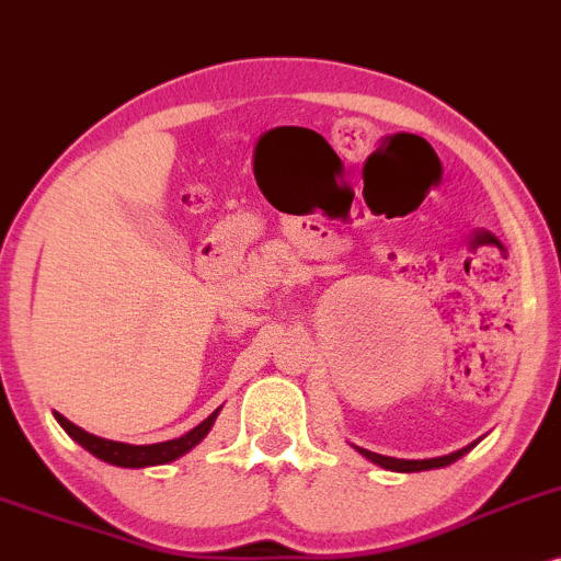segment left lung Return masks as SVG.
<instances>
[{
    "mask_svg": "<svg viewBox=\"0 0 561 561\" xmlns=\"http://www.w3.org/2000/svg\"><path fill=\"white\" fill-rule=\"evenodd\" d=\"M471 448H474V443L467 445V448L456 450V453H448V456L424 458V461H408V458H392V456H381V453H370V450H365V448H357V445H355V450L360 453V456L368 458V461H374L376 467H381V469H389V471H408V474H411V471H426V469H443V467H448V463L458 461V458H461L463 453H469Z\"/></svg>",
    "mask_w": 561,
    "mask_h": 561,
    "instance_id": "1",
    "label": "left lung"
}]
</instances>
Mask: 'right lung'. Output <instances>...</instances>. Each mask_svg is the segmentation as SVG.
Segmentation results:
<instances>
[{"instance_id": "obj_1", "label": "right lung", "mask_w": 561, "mask_h": 561, "mask_svg": "<svg viewBox=\"0 0 561 561\" xmlns=\"http://www.w3.org/2000/svg\"><path fill=\"white\" fill-rule=\"evenodd\" d=\"M222 408L211 413L209 419L201 421L198 426H193L191 432L182 434L178 439H167V443H156V445H127V443H113V439L105 437H94V434L84 432L81 426L71 424L66 416L55 413L58 424L62 430L68 432V437H73L84 450H90L94 458L100 461L113 463V467H124V469H142V467H159V463H169V461H178L180 456H185L187 450H193L201 439L209 434V430L214 426V419Z\"/></svg>"}]
</instances>
